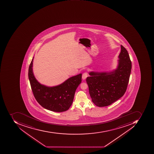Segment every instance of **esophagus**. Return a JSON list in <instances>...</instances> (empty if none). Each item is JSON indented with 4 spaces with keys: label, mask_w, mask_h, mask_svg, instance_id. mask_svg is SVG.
Here are the masks:
<instances>
[{
    "label": "esophagus",
    "mask_w": 154,
    "mask_h": 154,
    "mask_svg": "<svg viewBox=\"0 0 154 154\" xmlns=\"http://www.w3.org/2000/svg\"><path fill=\"white\" fill-rule=\"evenodd\" d=\"M88 76V73L87 72H85L84 73H83L82 75V79H85L87 78Z\"/></svg>",
    "instance_id": "34e87169"
}]
</instances>
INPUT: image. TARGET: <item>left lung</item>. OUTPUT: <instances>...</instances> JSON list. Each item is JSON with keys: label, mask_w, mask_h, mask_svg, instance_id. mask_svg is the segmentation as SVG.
Returning a JSON list of instances; mask_svg holds the SVG:
<instances>
[{"label": "left lung", "mask_w": 154, "mask_h": 154, "mask_svg": "<svg viewBox=\"0 0 154 154\" xmlns=\"http://www.w3.org/2000/svg\"><path fill=\"white\" fill-rule=\"evenodd\" d=\"M117 69L110 72H89L86 82L92 101L99 107L109 106L123 96L131 75V61L127 50L121 45Z\"/></svg>", "instance_id": "1"}]
</instances>
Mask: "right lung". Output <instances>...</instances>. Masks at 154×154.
Instances as JSON below:
<instances>
[{
    "mask_svg": "<svg viewBox=\"0 0 154 154\" xmlns=\"http://www.w3.org/2000/svg\"><path fill=\"white\" fill-rule=\"evenodd\" d=\"M33 58L29 65L28 77L34 96L44 108L55 112L67 111L72 104L75 92L82 82V74L72 77L64 82L54 87H47L38 82L32 71Z\"/></svg>",
    "mask_w": 154,
    "mask_h": 154,
    "instance_id": "obj_1",
    "label": "right lung"
}]
</instances>
